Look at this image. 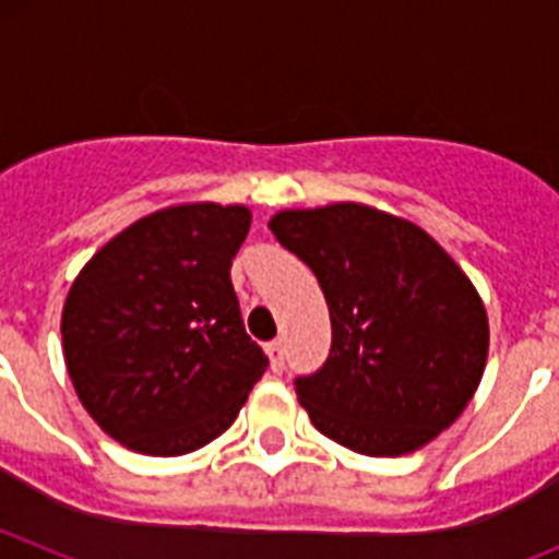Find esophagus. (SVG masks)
<instances>
[{
	"label": "esophagus",
	"mask_w": 559,
	"mask_h": 559,
	"mask_svg": "<svg viewBox=\"0 0 559 559\" xmlns=\"http://www.w3.org/2000/svg\"><path fill=\"white\" fill-rule=\"evenodd\" d=\"M265 353H269V358H271V369H274V372H283V367H285L283 341H271V344H265Z\"/></svg>",
	"instance_id": "obj_1"
}]
</instances>
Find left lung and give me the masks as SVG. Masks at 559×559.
I'll list each match as a JSON object with an SVG mask.
<instances>
[{"mask_svg": "<svg viewBox=\"0 0 559 559\" xmlns=\"http://www.w3.org/2000/svg\"><path fill=\"white\" fill-rule=\"evenodd\" d=\"M269 226L330 308L328 360L294 380L310 423L367 456L428 445L471 403L487 360L471 280L428 231L372 206L285 210Z\"/></svg>", "mask_w": 559, "mask_h": 559, "instance_id": "left-lung-1", "label": "left lung"}]
</instances>
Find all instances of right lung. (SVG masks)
I'll return each mask as SVG.
<instances>
[{"label":"right lung","mask_w":559,"mask_h":559,"mask_svg":"<svg viewBox=\"0 0 559 559\" xmlns=\"http://www.w3.org/2000/svg\"><path fill=\"white\" fill-rule=\"evenodd\" d=\"M249 226L240 204L167 206L111 237L69 288V378L97 426L131 451H199L263 378L269 358L246 335L229 276Z\"/></svg>","instance_id":"1"}]
</instances>
